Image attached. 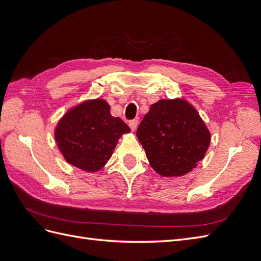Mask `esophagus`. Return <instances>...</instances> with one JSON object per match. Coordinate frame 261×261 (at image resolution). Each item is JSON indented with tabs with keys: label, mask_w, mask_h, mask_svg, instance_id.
Instances as JSON below:
<instances>
[{
	"label": "esophagus",
	"mask_w": 261,
	"mask_h": 261,
	"mask_svg": "<svg viewBox=\"0 0 261 261\" xmlns=\"http://www.w3.org/2000/svg\"><path fill=\"white\" fill-rule=\"evenodd\" d=\"M138 120H132L130 122H129V127H130V129L133 130V132H135L136 129H137V126H138Z\"/></svg>",
	"instance_id": "34e87169"
}]
</instances>
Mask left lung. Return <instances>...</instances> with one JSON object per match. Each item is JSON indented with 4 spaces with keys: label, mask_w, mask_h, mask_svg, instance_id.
Wrapping results in <instances>:
<instances>
[{
    "label": "left lung",
    "mask_w": 261,
    "mask_h": 261,
    "mask_svg": "<svg viewBox=\"0 0 261 261\" xmlns=\"http://www.w3.org/2000/svg\"><path fill=\"white\" fill-rule=\"evenodd\" d=\"M136 134L150 165L162 176L191 172L210 144V133L199 114L179 99L152 105Z\"/></svg>",
    "instance_id": "1"
}]
</instances>
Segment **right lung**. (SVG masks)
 Instances as JSON below:
<instances>
[{
  "label": "right lung",
  "mask_w": 261,
  "mask_h": 261,
  "mask_svg": "<svg viewBox=\"0 0 261 261\" xmlns=\"http://www.w3.org/2000/svg\"><path fill=\"white\" fill-rule=\"evenodd\" d=\"M130 129L110 113L108 102L87 101L69 110L55 129V140L67 162L84 171L100 170L112 155L117 139Z\"/></svg>",
  "instance_id": "obj_1"
}]
</instances>
